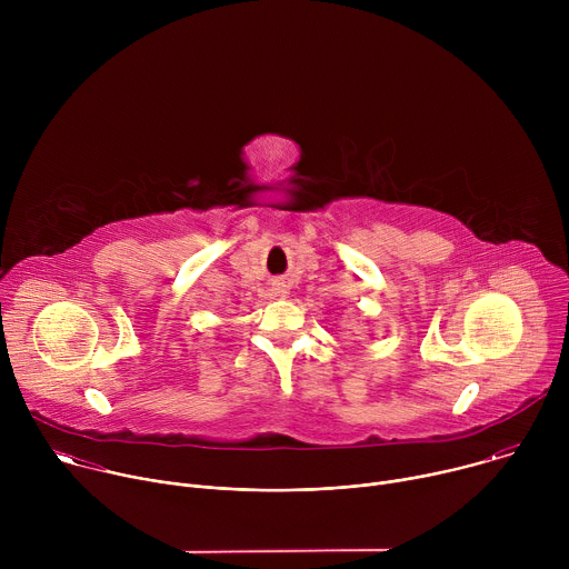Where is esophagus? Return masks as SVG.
Returning <instances> with one entry per match:
<instances>
[{
	"label": "esophagus",
	"mask_w": 569,
	"mask_h": 569,
	"mask_svg": "<svg viewBox=\"0 0 569 569\" xmlns=\"http://www.w3.org/2000/svg\"><path fill=\"white\" fill-rule=\"evenodd\" d=\"M277 290H279V292H283V290H281V288H277Z\"/></svg>",
	"instance_id": "esophagus-1"
}]
</instances>
